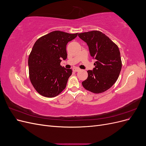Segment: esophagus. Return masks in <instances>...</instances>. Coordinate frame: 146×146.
<instances>
[{"mask_svg":"<svg viewBox=\"0 0 146 146\" xmlns=\"http://www.w3.org/2000/svg\"><path fill=\"white\" fill-rule=\"evenodd\" d=\"M72 70H73V71H74V72H78L79 70H80V69L78 68H74L72 69Z\"/></svg>","mask_w":146,"mask_h":146,"instance_id":"obj_1","label":"esophagus"}]
</instances>
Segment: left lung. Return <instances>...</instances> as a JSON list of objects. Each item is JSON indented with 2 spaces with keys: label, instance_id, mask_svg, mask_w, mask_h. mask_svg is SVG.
<instances>
[{
  "label": "left lung",
  "instance_id": "left-lung-1",
  "mask_svg": "<svg viewBox=\"0 0 146 146\" xmlns=\"http://www.w3.org/2000/svg\"><path fill=\"white\" fill-rule=\"evenodd\" d=\"M89 47L91 56L96 60L93 70H88L87 79L82 82L88 91L99 94L110 89L121 72L122 61L117 46L99 31L78 33Z\"/></svg>",
  "mask_w": 146,
  "mask_h": 146
}]
</instances>
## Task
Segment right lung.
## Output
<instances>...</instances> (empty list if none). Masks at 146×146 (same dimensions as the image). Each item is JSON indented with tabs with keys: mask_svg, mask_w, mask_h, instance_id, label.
Here are the masks:
<instances>
[{
	"mask_svg": "<svg viewBox=\"0 0 146 146\" xmlns=\"http://www.w3.org/2000/svg\"><path fill=\"white\" fill-rule=\"evenodd\" d=\"M78 33L54 31L39 38L29 57V77L35 89L41 95L54 98L62 92L72 70L60 65L67 58L66 45Z\"/></svg>",
	"mask_w": 146,
	"mask_h": 146,
	"instance_id": "right-lung-1",
	"label": "right lung"
}]
</instances>
